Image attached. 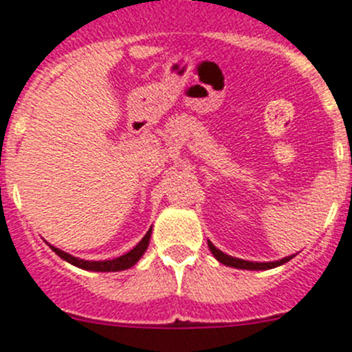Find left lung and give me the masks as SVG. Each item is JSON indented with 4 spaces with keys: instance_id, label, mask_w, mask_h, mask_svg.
<instances>
[{
    "instance_id": "obj_1",
    "label": "left lung",
    "mask_w": 352,
    "mask_h": 352,
    "mask_svg": "<svg viewBox=\"0 0 352 352\" xmlns=\"http://www.w3.org/2000/svg\"><path fill=\"white\" fill-rule=\"evenodd\" d=\"M208 248L213 254V257L221 262V264L229 265V267H236V269H248V271H265V269L278 267V265H283L285 262L292 261V258L295 257V255H288V257L280 258V261H274V262H252V261H243V258L231 257V255L224 254V252L219 250L212 241H208Z\"/></svg>"
}]
</instances>
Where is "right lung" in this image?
<instances>
[{
  "label": "right lung",
  "instance_id": "add662e5",
  "mask_svg": "<svg viewBox=\"0 0 352 352\" xmlns=\"http://www.w3.org/2000/svg\"><path fill=\"white\" fill-rule=\"evenodd\" d=\"M151 232H153V228L146 232V236L140 239L139 245H137L135 248H131L128 254L113 258V261H83V258L72 257V255H69L67 252H62L60 248H57V246H54V245H50V248L58 255V257L64 258L65 262H69V264H72V265H76V267H80V269H85V271L116 272V271H124V269H130L131 265H135L137 262L140 261V257H142L144 252L147 250V246H149Z\"/></svg>",
  "mask_w": 352,
  "mask_h": 352
}]
</instances>
